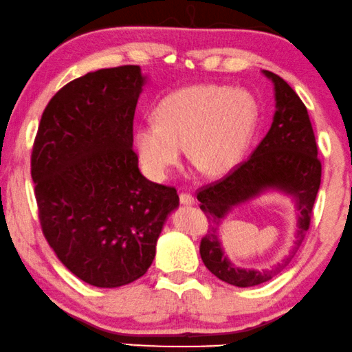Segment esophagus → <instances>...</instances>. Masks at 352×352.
Returning <instances> with one entry per match:
<instances>
[{
	"label": "esophagus",
	"instance_id": "1",
	"mask_svg": "<svg viewBox=\"0 0 352 352\" xmlns=\"http://www.w3.org/2000/svg\"><path fill=\"white\" fill-rule=\"evenodd\" d=\"M178 197H180L182 204H185V206H192V204H195V197H192V195H190V192L182 191L180 195H178Z\"/></svg>",
	"mask_w": 352,
	"mask_h": 352
}]
</instances>
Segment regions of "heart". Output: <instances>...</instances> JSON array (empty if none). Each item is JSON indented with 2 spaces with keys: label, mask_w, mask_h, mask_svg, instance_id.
I'll return each instance as SVG.
<instances>
[{
  "label": "heart",
  "mask_w": 352,
  "mask_h": 352,
  "mask_svg": "<svg viewBox=\"0 0 352 352\" xmlns=\"http://www.w3.org/2000/svg\"><path fill=\"white\" fill-rule=\"evenodd\" d=\"M156 122L137 126L133 142L143 167L164 178L182 157L206 175H223L239 164L256 126L250 94L217 84L178 89L162 98Z\"/></svg>",
  "instance_id": "obj_1"
}]
</instances>
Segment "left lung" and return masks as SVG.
<instances>
[{
  "label": "left lung",
  "instance_id": "obj_1",
  "mask_svg": "<svg viewBox=\"0 0 352 352\" xmlns=\"http://www.w3.org/2000/svg\"><path fill=\"white\" fill-rule=\"evenodd\" d=\"M265 75L273 79L276 89V113L268 133L249 160L242 161L220 180L197 190L199 207L209 220V230L199 245L201 258L212 274L236 287L268 282L290 263L309 230L322 177L318 143L305 103L280 76L266 70ZM265 187H279L297 197L300 209L299 234L291 254L273 269L241 270L224 256L218 241V226L232 205L248 200Z\"/></svg>",
  "mask_w": 352,
  "mask_h": 352
}]
</instances>
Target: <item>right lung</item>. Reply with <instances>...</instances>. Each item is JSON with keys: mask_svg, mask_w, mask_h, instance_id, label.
<instances>
[{"mask_svg": "<svg viewBox=\"0 0 352 352\" xmlns=\"http://www.w3.org/2000/svg\"><path fill=\"white\" fill-rule=\"evenodd\" d=\"M138 65L102 68L65 84L44 108L32 178L43 234L79 279L113 289L146 273L174 186L150 182L133 151Z\"/></svg>", "mask_w": 352, "mask_h": 352, "instance_id": "add662e5", "label": "right lung"}]
</instances>
